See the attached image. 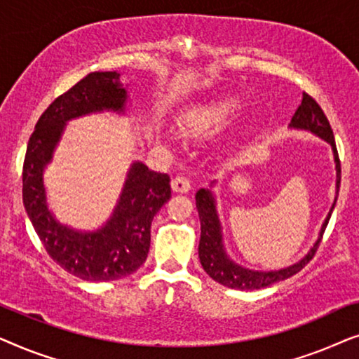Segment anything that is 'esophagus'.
Returning <instances> with one entry per match:
<instances>
[{
  "mask_svg": "<svg viewBox=\"0 0 359 359\" xmlns=\"http://www.w3.org/2000/svg\"><path fill=\"white\" fill-rule=\"evenodd\" d=\"M171 189L176 191V193H186V191L191 189L189 180L184 178V176H176V178L171 180Z\"/></svg>",
  "mask_w": 359,
  "mask_h": 359,
  "instance_id": "obj_1",
  "label": "esophagus"
}]
</instances>
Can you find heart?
Listing matches in <instances>:
<instances>
[{
  "mask_svg": "<svg viewBox=\"0 0 359 359\" xmlns=\"http://www.w3.org/2000/svg\"><path fill=\"white\" fill-rule=\"evenodd\" d=\"M240 112L242 102L235 97H212L184 111L181 116V127L191 135L214 134L237 119ZM163 134L171 137L173 132L166 130Z\"/></svg>",
  "mask_w": 359,
  "mask_h": 359,
  "instance_id": "obj_1",
  "label": "heart"
}]
</instances>
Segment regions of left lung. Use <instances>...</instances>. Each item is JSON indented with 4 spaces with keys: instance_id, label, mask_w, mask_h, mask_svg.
<instances>
[{
    "instance_id": "1",
    "label": "left lung",
    "mask_w": 359,
    "mask_h": 359,
    "mask_svg": "<svg viewBox=\"0 0 359 359\" xmlns=\"http://www.w3.org/2000/svg\"><path fill=\"white\" fill-rule=\"evenodd\" d=\"M289 127L292 129H301L309 130L317 137H320L328 144L332 145L333 150V158H335V168H337V196L333 201V205L328 212L325 222L322 224L320 233H318L317 242L313 243V247L309 250V253L302 259H299L297 263L291 264V266L283 268V269H274V271H255V269H248L240 266L229 258L227 252H225L224 242H222V227H220V220L217 209H215V199L210 189H199L196 193V208L199 212L201 220V240H199V262L203 264L204 271L209 274L214 281H217L224 286L240 289V291H253V289H262L271 284L283 281V279L291 278L292 274L306 266L316 255L318 243L325 232L328 220H330L332 210L335 209V203L338 198V189H340V180H341V168H340V158H338V151L335 145V137H333V130L328 122L327 116L323 114L322 107L317 104V101L312 96H309L307 93L302 95V102L297 107V111L294 112L291 124ZM215 181H212V184ZM210 184V186H212Z\"/></svg>"
}]
</instances>
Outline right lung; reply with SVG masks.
<instances>
[{
	"mask_svg": "<svg viewBox=\"0 0 359 359\" xmlns=\"http://www.w3.org/2000/svg\"><path fill=\"white\" fill-rule=\"evenodd\" d=\"M119 78L117 72H93L58 96L39 117L22 166V203L43 248L65 271L85 281H114L137 271L149 255L151 220L171 198L168 175L134 161L112 215L101 229L80 232L58 222L48 210L43 170L67 122L101 111L124 114L127 90Z\"/></svg>",
	"mask_w": 359,
	"mask_h": 359,
	"instance_id": "obj_1",
	"label": "right lung"
}]
</instances>
